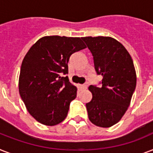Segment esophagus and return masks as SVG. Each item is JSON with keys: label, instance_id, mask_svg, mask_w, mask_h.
<instances>
[{"label": "esophagus", "instance_id": "1", "mask_svg": "<svg viewBox=\"0 0 153 153\" xmlns=\"http://www.w3.org/2000/svg\"><path fill=\"white\" fill-rule=\"evenodd\" d=\"M79 88L80 89V90H83V89L86 88V86H85V85H82V84H79Z\"/></svg>", "mask_w": 153, "mask_h": 153}]
</instances>
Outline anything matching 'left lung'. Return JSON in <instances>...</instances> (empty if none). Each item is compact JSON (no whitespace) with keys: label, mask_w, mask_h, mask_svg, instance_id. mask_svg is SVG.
<instances>
[{"label":"left lung","mask_w":153,"mask_h":153,"mask_svg":"<svg viewBox=\"0 0 153 153\" xmlns=\"http://www.w3.org/2000/svg\"><path fill=\"white\" fill-rule=\"evenodd\" d=\"M93 55L100 86L91 85L92 99L86 106L90 121L108 128L117 123L130 104L137 84L135 68L126 48L108 36L82 37Z\"/></svg>","instance_id":"obj_1"}]
</instances>
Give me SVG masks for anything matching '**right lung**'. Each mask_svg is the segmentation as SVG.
I'll return each instance as SVG.
<instances>
[{
  "label": "right lung",
  "instance_id": "obj_1",
  "mask_svg": "<svg viewBox=\"0 0 153 153\" xmlns=\"http://www.w3.org/2000/svg\"><path fill=\"white\" fill-rule=\"evenodd\" d=\"M81 39L42 37L23 59L19 92L27 111L39 123L52 126L62 122L76 98L77 88L64 75L71 55L86 48Z\"/></svg>",
  "mask_w": 153,
  "mask_h": 153
}]
</instances>
